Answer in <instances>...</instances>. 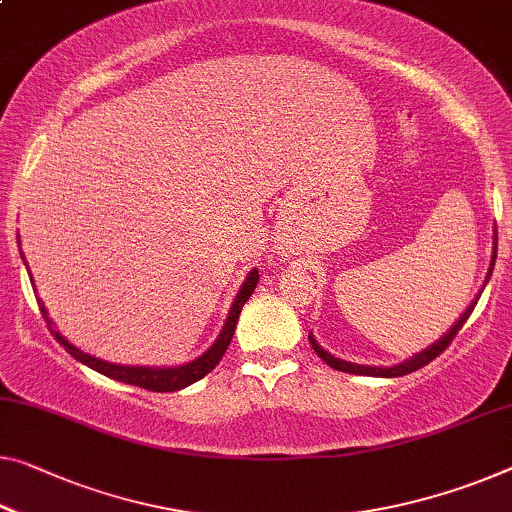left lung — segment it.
I'll return each mask as SVG.
<instances>
[{"label": "left lung", "instance_id": "1", "mask_svg": "<svg viewBox=\"0 0 512 512\" xmlns=\"http://www.w3.org/2000/svg\"><path fill=\"white\" fill-rule=\"evenodd\" d=\"M494 259H497V236H494L492 264H490V271H487V278H485V282L490 280V276H492ZM476 301H478V299H476ZM476 301L471 303L467 310H464V315H462L460 319H457L455 326H451V331H448V333L444 335V338L437 340V342H434V345H430L427 349H423V352H418L416 356L407 358V361H404V363H400V365H393V368H372V365H356V363H347V361H342V358H335L333 354L326 352V349L319 347V345H317V340L312 338V335H308V340H310L312 349H315V352H317V356L322 358L324 363H329L333 370H340V372H352V375H365V377H402V375H409V372L421 370L423 365H427L430 361H434V358H437L441 352H444V349H446L448 345H451L455 335L460 333V329L464 326V322H467L471 312H474V308H476Z\"/></svg>", "mask_w": 512, "mask_h": 512}]
</instances>
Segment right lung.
I'll return each mask as SVG.
<instances>
[{"instance_id": "add662e5", "label": "right lung", "mask_w": 512, "mask_h": 512, "mask_svg": "<svg viewBox=\"0 0 512 512\" xmlns=\"http://www.w3.org/2000/svg\"><path fill=\"white\" fill-rule=\"evenodd\" d=\"M257 280H259V273H257V269H253L246 276V282L241 285L239 294H236L232 310H230V315H227V322L223 326V331H220L218 340L213 342V345L200 358H195V361H190L186 365H177V368H135V365H117V363H108V361H101V358L89 356L85 352H80L78 347H73L71 342L64 338V335H59V331L52 329V322H50L48 312H45V305L41 301H38V308H41V315L45 317V324H48L50 333L55 335L59 345L64 347L66 352L75 358V361L89 365L91 370L101 372V375H105V377L124 381V384L140 386V388H147V391H156V393H172V391H181V388L195 384V381H200L204 375H209V372L220 363V358H223V354L227 352V347H230V342H232V335L236 329V322H239L241 308L250 299V294L255 292Z\"/></svg>"}]
</instances>
